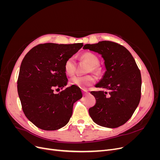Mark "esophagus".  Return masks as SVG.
Wrapping results in <instances>:
<instances>
[{
    "instance_id": "1",
    "label": "esophagus",
    "mask_w": 160,
    "mask_h": 160,
    "mask_svg": "<svg viewBox=\"0 0 160 160\" xmlns=\"http://www.w3.org/2000/svg\"><path fill=\"white\" fill-rule=\"evenodd\" d=\"M82 92H83V94L84 96L87 95L89 93V92L88 91H86V90H83V91H82Z\"/></svg>"
}]
</instances>
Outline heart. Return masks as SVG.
Here are the masks:
<instances>
[{
	"mask_svg": "<svg viewBox=\"0 0 160 160\" xmlns=\"http://www.w3.org/2000/svg\"><path fill=\"white\" fill-rule=\"evenodd\" d=\"M81 58L87 61L90 65L89 71L97 72L98 71V65L99 59L94 54L90 52H86L81 56ZM75 69V59L74 57H70L67 59L64 63V70L65 73L68 75H72ZM95 81V77L92 75L85 76L75 75L70 79L71 85H75L81 89H86L90 85H93Z\"/></svg>",
	"mask_w": 160,
	"mask_h": 160,
	"instance_id": "obj_1",
	"label": "heart"
}]
</instances>
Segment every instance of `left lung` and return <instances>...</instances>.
I'll use <instances>...</instances> for the list:
<instances>
[{
	"label": "left lung",
	"mask_w": 160,
	"mask_h": 160,
	"mask_svg": "<svg viewBox=\"0 0 160 160\" xmlns=\"http://www.w3.org/2000/svg\"><path fill=\"white\" fill-rule=\"evenodd\" d=\"M83 49L99 53L105 71L95 85L101 91H91L96 104L89 109L93 122L100 126L115 128L132 117L141 98L142 77L136 62L124 47L111 41L86 44Z\"/></svg>",
	"instance_id": "1"
}]
</instances>
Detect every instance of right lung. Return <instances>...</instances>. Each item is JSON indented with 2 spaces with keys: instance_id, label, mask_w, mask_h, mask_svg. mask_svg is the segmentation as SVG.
I'll list each match as a JSON object with an SVG mask.
<instances>
[{
  "instance_id": "add662e5",
  "label": "right lung",
  "mask_w": 160,
  "mask_h": 160,
  "mask_svg": "<svg viewBox=\"0 0 160 160\" xmlns=\"http://www.w3.org/2000/svg\"><path fill=\"white\" fill-rule=\"evenodd\" d=\"M83 46V43H45L33 47L24 57L18 93L24 113L37 128L57 130L69 122L73 104L82 98L81 91L74 85L59 93H55L54 89L67 85L65 62Z\"/></svg>"
}]
</instances>
